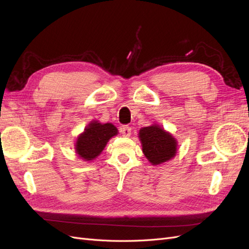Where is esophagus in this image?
<instances>
[{
  "label": "esophagus",
  "mask_w": 249,
  "mask_h": 249,
  "mask_svg": "<svg viewBox=\"0 0 249 249\" xmlns=\"http://www.w3.org/2000/svg\"><path fill=\"white\" fill-rule=\"evenodd\" d=\"M131 132H132V129L130 126L124 125V126L120 127V133H122L123 136H124V137H129L131 135Z\"/></svg>",
  "instance_id": "1"
}]
</instances>
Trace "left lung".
Listing matches in <instances>:
<instances>
[{"label": "left lung", "mask_w": 249, "mask_h": 249, "mask_svg": "<svg viewBox=\"0 0 249 249\" xmlns=\"http://www.w3.org/2000/svg\"><path fill=\"white\" fill-rule=\"evenodd\" d=\"M142 152L148 162L157 166L175 158L178 153V141L163 127L154 124L141 127L139 131Z\"/></svg>", "instance_id": "8db88e82"}]
</instances>
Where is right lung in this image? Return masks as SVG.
I'll return each instance as SVG.
<instances>
[{"label": "right lung", "mask_w": 249, "mask_h": 249, "mask_svg": "<svg viewBox=\"0 0 249 249\" xmlns=\"http://www.w3.org/2000/svg\"><path fill=\"white\" fill-rule=\"evenodd\" d=\"M118 134L117 127L110 123L102 124L92 120L77 137L74 150L80 159L86 162L93 161L101 155L108 141Z\"/></svg>", "instance_id": "1"}]
</instances>
